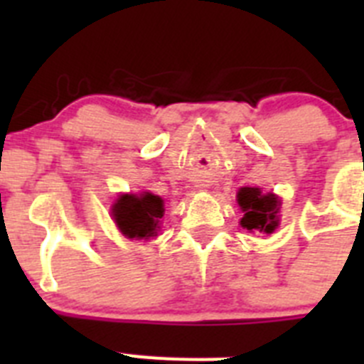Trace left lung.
<instances>
[{
	"mask_svg": "<svg viewBox=\"0 0 364 364\" xmlns=\"http://www.w3.org/2000/svg\"><path fill=\"white\" fill-rule=\"evenodd\" d=\"M237 202L242 210L240 226L247 231L273 233L279 228L281 198L273 193H262L260 188H240Z\"/></svg>",
	"mask_w": 364,
	"mask_h": 364,
	"instance_id": "obj_1",
	"label": "left lung"
}]
</instances>
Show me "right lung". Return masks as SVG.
<instances>
[{"label":"right lung","instance_id":"add662e5","mask_svg":"<svg viewBox=\"0 0 364 364\" xmlns=\"http://www.w3.org/2000/svg\"><path fill=\"white\" fill-rule=\"evenodd\" d=\"M112 218L118 230L127 239H151L160 230V218L164 217V200L149 191L125 193L112 204Z\"/></svg>","mask_w":364,"mask_h":364}]
</instances>
